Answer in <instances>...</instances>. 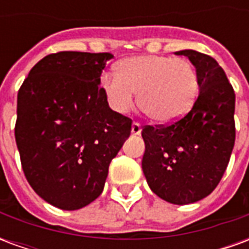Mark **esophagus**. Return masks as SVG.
<instances>
[{
    "instance_id": "esophagus-1",
    "label": "esophagus",
    "mask_w": 249,
    "mask_h": 249,
    "mask_svg": "<svg viewBox=\"0 0 249 249\" xmlns=\"http://www.w3.org/2000/svg\"><path fill=\"white\" fill-rule=\"evenodd\" d=\"M141 133V125L139 123H133L132 124V135L139 136Z\"/></svg>"
}]
</instances>
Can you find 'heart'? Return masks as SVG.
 Segmentation results:
<instances>
[{
	"label": "heart",
	"instance_id": "obj_1",
	"mask_svg": "<svg viewBox=\"0 0 249 249\" xmlns=\"http://www.w3.org/2000/svg\"><path fill=\"white\" fill-rule=\"evenodd\" d=\"M117 74H104L100 85L109 107L126 114L137 103L148 119L172 124L192 109L198 94L196 68L185 58L169 56L128 57L116 66Z\"/></svg>",
	"mask_w": 249,
	"mask_h": 249
}]
</instances>
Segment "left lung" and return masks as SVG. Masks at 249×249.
Returning <instances> with one entry per match:
<instances>
[{"label": "left lung", "mask_w": 249, "mask_h": 249, "mask_svg": "<svg viewBox=\"0 0 249 249\" xmlns=\"http://www.w3.org/2000/svg\"><path fill=\"white\" fill-rule=\"evenodd\" d=\"M198 76V97L191 112L168 126H145L141 167L152 192L184 205L207 197L217 187L235 145V92L211 56L185 49Z\"/></svg>", "instance_id": "obj_1"}]
</instances>
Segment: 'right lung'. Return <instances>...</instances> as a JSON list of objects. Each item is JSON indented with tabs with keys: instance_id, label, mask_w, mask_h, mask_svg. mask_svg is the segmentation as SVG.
<instances>
[{
	"instance_id": "add662e5",
	"label": "right lung",
	"mask_w": 249,
	"mask_h": 249,
	"mask_svg": "<svg viewBox=\"0 0 249 249\" xmlns=\"http://www.w3.org/2000/svg\"><path fill=\"white\" fill-rule=\"evenodd\" d=\"M110 53L60 52L36 64L17 96L16 142L30 187L76 211L101 195L132 120L109 108L100 76Z\"/></svg>"
}]
</instances>
